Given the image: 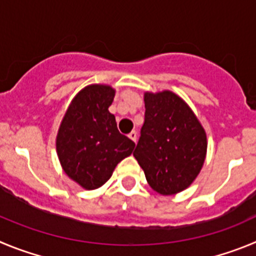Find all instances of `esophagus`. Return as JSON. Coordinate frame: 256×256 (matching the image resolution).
I'll use <instances>...</instances> for the list:
<instances>
[{"instance_id":"esophagus-1","label":"esophagus","mask_w":256,"mask_h":256,"mask_svg":"<svg viewBox=\"0 0 256 256\" xmlns=\"http://www.w3.org/2000/svg\"><path fill=\"white\" fill-rule=\"evenodd\" d=\"M128 138H130L131 140H132L134 142H136V139H138V132L135 130L131 131L130 134H128Z\"/></svg>"}]
</instances>
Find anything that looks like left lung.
Here are the masks:
<instances>
[{
	"mask_svg": "<svg viewBox=\"0 0 256 256\" xmlns=\"http://www.w3.org/2000/svg\"><path fill=\"white\" fill-rule=\"evenodd\" d=\"M145 118L134 156L154 191L174 195L192 184L206 154V134L191 108L170 90L145 93Z\"/></svg>",
	"mask_w": 256,
	"mask_h": 256,
	"instance_id": "obj_1",
	"label": "left lung"
}]
</instances>
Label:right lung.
Returning <instances> with one entry per match:
<instances>
[{
	"label": "right lung",
	"mask_w": 256,
	"mask_h": 256,
	"mask_svg": "<svg viewBox=\"0 0 256 256\" xmlns=\"http://www.w3.org/2000/svg\"><path fill=\"white\" fill-rule=\"evenodd\" d=\"M114 98L110 85L85 86L68 106L57 134V156L64 171L86 190L104 185L135 146L120 132L108 111Z\"/></svg>",
	"instance_id": "1"
}]
</instances>
